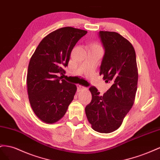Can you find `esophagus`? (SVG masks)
Here are the masks:
<instances>
[{"label":"esophagus","mask_w":160,"mask_h":160,"mask_svg":"<svg viewBox=\"0 0 160 160\" xmlns=\"http://www.w3.org/2000/svg\"><path fill=\"white\" fill-rule=\"evenodd\" d=\"M77 87H78V89L79 90H83V89H86V88L84 87V86H81V85H80V84H78V85H77Z\"/></svg>","instance_id":"obj_1"}]
</instances>
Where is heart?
I'll use <instances>...</instances> for the list:
<instances>
[{
    "label": "heart",
    "mask_w": 160,
    "mask_h": 160,
    "mask_svg": "<svg viewBox=\"0 0 160 160\" xmlns=\"http://www.w3.org/2000/svg\"><path fill=\"white\" fill-rule=\"evenodd\" d=\"M97 45V46H98V47H99V48H100L98 45Z\"/></svg>",
    "instance_id": "1"
}]
</instances>
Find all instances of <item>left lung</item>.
Listing matches in <instances>:
<instances>
[{"instance_id":"8db88e82","label":"left lung","mask_w":160,"mask_h":160,"mask_svg":"<svg viewBox=\"0 0 160 160\" xmlns=\"http://www.w3.org/2000/svg\"><path fill=\"white\" fill-rule=\"evenodd\" d=\"M104 49L100 67L111 88L103 96L91 86L92 100L85 112L92 128L99 133H108L119 127L133 107L138 89V71L136 54L132 44L116 32L99 31Z\"/></svg>"}]
</instances>
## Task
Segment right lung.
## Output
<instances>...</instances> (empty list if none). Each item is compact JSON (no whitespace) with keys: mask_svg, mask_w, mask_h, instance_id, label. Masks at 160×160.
Segmentation results:
<instances>
[{"mask_svg":"<svg viewBox=\"0 0 160 160\" xmlns=\"http://www.w3.org/2000/svg\"><path fill=\"white\" fill-rule=\"evenodd\" d=\"M87 31L62 27L48 34L36 48L29 63L27 92L31 107L41 121L52 124L64 116L77 87L63 76L72 50Z\"/></svg>","mask_w":160,"mask_h":160,"instance_id":"right-lung-1","label":"right lung"}]
</instances>
